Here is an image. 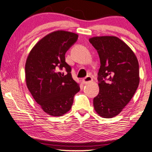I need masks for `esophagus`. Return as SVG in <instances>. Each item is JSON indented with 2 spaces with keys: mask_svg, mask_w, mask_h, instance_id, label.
Listing matches in <instances>:
<instances>
[{
  "mask_svg": "<svg viewBox=\"0 0 152 152\" xmlns=\"http://www.w3.org/2000/svg\"><path fill=\"white\" fill-rule=\"evenodd\" d=\"M92 81H93V78H92L91 76H87L86 77L83 78L82 82H83V83H90V82H91Z\"/></svg>",
  "mask_w": 152,
  "mask_h": 152,
  "instance_id": "1",
  "label": "esophagus"
}]
</instances>
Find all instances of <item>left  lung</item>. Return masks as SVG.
Wrapping results in <instances>:
<instances>
[{"instance_id": "left-lung-1", "label": "left lung", "mask_w": 152, "mask_h": 152, "mask_svg": "<svg viewBox=\"0 0 152 152\" xmlns=\"http://www.w3.org/2000/svg\"><path fill=\"white\" fill-rule=\"evenodd\" d=\"M89 42L101 63L94 109L102 117L112 118L127 105L139 86V62L132 50L116 36L93 37Z\"/></svg>"}]
</instances>
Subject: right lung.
I'll return each mask as SVG.
<instances>
[{
	"label": "right lung",
	"mask_w": 152,
	"mask_h": 152,
	"mask_svg": "<svg viewBox=\"0 0 152 152\" xmlns=\"http://www.w3.org/2000/svg\"><path fill=\"white\" fill-rule=\"evenodd\" d=\"M77 39L78 35L74 33L54 31L40 40L26 59L28 88L43 111L50 116H61L67 113L75 94L80 91L65 58L66 51Z\"/></svg>",
	"instance_id": "right-lung-1"
}]
</instances>
